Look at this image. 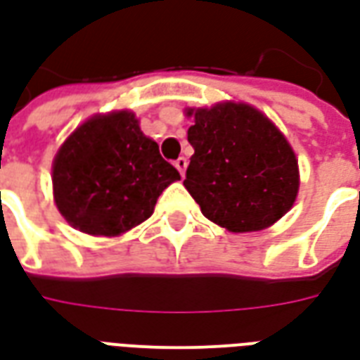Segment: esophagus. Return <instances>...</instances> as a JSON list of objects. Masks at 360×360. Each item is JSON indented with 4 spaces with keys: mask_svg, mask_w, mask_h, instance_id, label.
Returning <instances> with one entry per match:
<instances>
[{
    "mask_svg": "<svg viewBox=\"0 0 360 360\" xmlns=\"http://www.w3.org/2000/svg\"><path fill=\"white\" fill-rule=\"evenodd\" d=\"M175 167L179 169L181 177H183V175H185V169H187V158H183V156H181V158L175 160Z\"/></svg>",
    "mask_w": 360,
    "mask_h": 360,
    "instance_id": "esophagus-1",
    "label": "esophagus"
}]
</instances>
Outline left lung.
<instances>
[{"label": "left lung", "instance_id": "8db88e82", "mask_svg": "<svg viewBox=\"0 0 360 360\" xmlns=\"http://www.w3.org/2000/svg\"><path fill=\"white\" fill-rule=\"evenodd\" d=\"M194 154L183 185L207 219L231 233L271 227L294 206L300 172L271 120L242 103L188 108Z\"/></svg>", "mask_w": 360, "mask_h": 360}]
</instances>
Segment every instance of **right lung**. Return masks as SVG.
Returning <instances> with one entry per match:
<instances>
[{
  "label": "right lung",
  "mask_w": 360,
  "mask_h": 360,
  "mask_svg": "<svg viewBox=\"0 0 360 360\" xmlns=\"http://www.w3.org/2000/svg\"><path fill=\"white\" fill-rule=\"evenodd\" d=\"M177 179L179 172L127 110L84 122L53 162L58 212L95 236H118L148 219L162 191Z\"/></svg>",
  "instance_id": "1"
}]
</instances>
